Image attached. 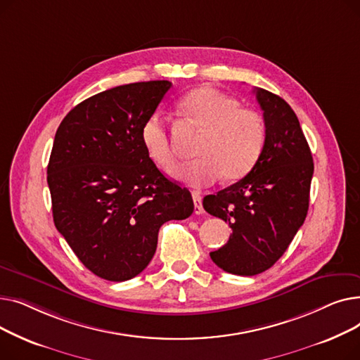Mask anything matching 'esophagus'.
<instances>
[{
  "label": "esophagus",
  "mask_w": 360,
  "mask_h": 360,
  "mask_svg": "<svg viewBox=\"0 0 360 360\" xmlns=\"http://www.w3.org/2000/svg\"><path fill=\"white\" fill-rule=\"evenodd\" d=\"M193 200H194V213H195V214H201V213L204 212L201 197L194 193V194H193Z\"/></svg>",
  "instance_id": "1"
}]
</instances>
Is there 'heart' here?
<instances>
[{"mask_svg": "<svg viewBox=\"0 0 360 360\" xmlns=\"http://www.w3.org/2000/svg\"><path fill=\"white\" fill-rule=\"evenodd\" d=\"M185 117L201 127L197 159L179 166L175 178L193 188H205L217 182L238 181L257 165L267 139V128L258 112L239 108V102L210 86L188 91L179 101ZM140 139L150 159L165 170L175 165V153L169 129L159 112L144 120Z\"/></svg>", "mask_w": 360, "mask_h": 360, "instance_id": "b5f03b06", "label": "heart"}]
</instances>
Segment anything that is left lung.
<instances>
[{
	"label": "left lung",
	"mask_w": 360,
	"mask_h": 360,
	"mask_svg": "<svg viewBox=\"0 0 360 360\" xmlns=\"http://www.w3.org/2000/svg\"><path fill=\"white\" fill-rule=\"evenodd\" d=\"M267 128L266 146L251 172L213 195H205L207 213L228 221V243L210 252L221 270L255 276L285 254L305 221L314 162L299 120L286 101L255 87Z\"/></svg>",
	"instance_id": "8db88e82"
}]
</instances>
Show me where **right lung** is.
<instances>
[{"label":"right lung","instance_id":"add662e5","mask_svg":"<svg viewBox=\"0 0 360 360\" xmlns=\"http://www.w3.org/2000/svg\"><path fill=\"white\" fill-rule=\"evenodd\" d=\"M170 86L156 80L101 91L56 129L48 163L55 228L101 278L140 274L156 252L160 226L194 212L191 193L160 172L140 139Z\"/></svg>","mask_w":360,"mask_h":360}]
</instances>
